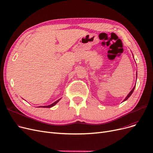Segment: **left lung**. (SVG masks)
I'll return each mask as SVG.
<instances>
[{
  "label": "left lung",
  "instance_id": "8db88e82",
  "mask_svg": "<svg viewBox=\"0 0 153 153\" xmlns=\"http://www.w3.org/2000/svg\"><path fill=\"white\" fill-rule=\"evenodd\" d=\"M132 55H133V54H132ZM133 57H134V55H133ZM137 72H136V79H137ZM135 87H136V85H135V86L134 87V88H133L132 89V90L130 91L129 94L127 95V97L125 98V99L123 100V102H124V101L127 100L128 99H129V98L130 97V96H131V95H132V94L133 93V91H134V88H135Z\"/></svg>",
  "mask_w": 153,
  "mask_h": 153
}]
</instances>
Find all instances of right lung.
<instances>
[{"mask_svg":"<svg viewBox=\"0 0 153 153\" xmlns=\"http://www.w3.org/2000/svg\"><path fill=\"white\" fill-rule=\"evenodd\" d=\"M61 100V99H58V100H56V101H55L54 102V103H53L52 104H50V105H45V106H40L39 107H43V108H50V107H53V106H54L55 105L56 103L59 101Z\"/></svg>","mask_w":153,"mask_h":153,"instance_id":"obj_1","label":"right lung"}]
</instances>
